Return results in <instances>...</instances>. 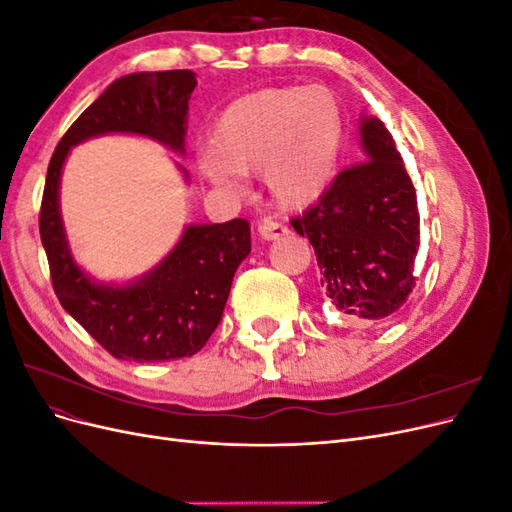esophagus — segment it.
I'll return each mask as SVG.
<instances>
[{
    "label": "esophagus",
    "instance_id": "esophagus-1",
    "mask_svg": "<svg viewBox=\"0 0 512 512\" xmlns=\"http://www.w3.org/2000/svg\"><path fill=\"white\" fill-rule=\"evenodd\" d=\"M258 235L265 239V241H275L280 237H286L288 235V228L280 222H273V220H262L258 224Z\"/></svg>",
    "mask_w": 512,
    "mask_h": 512
}]
</instances>
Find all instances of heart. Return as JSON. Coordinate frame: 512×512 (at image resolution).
<instances>
[{"mask_svg": "<svg viewBox=\"0 0 512 512\" xmlns=\"http://www.w3.org/2000/svg\"><path fill=\"white\" fill-rule=\"evenodd\" d=\"M346 143V115L329 87H265L215 119L203 175L218 188L258 175L275 205L305 209L329 192Z\"/></svg>", "mask_w": 512, "mask_h": 512, "instance_id": "heart-1", "label": "heart"}]
</instances>
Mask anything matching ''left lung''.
<instances>
[{
  "label": "left lung",
  "mask_w": 512,
  "mask_h": 512,
  "mask_svg": "<svg viewBox=\"0 0 512 512\" xmlns=\"http://www.w3.org/2000/svg\"><path fill=\"white\" fill-rule=\"evenodd\" d=\"M365 162L342 170L292 228L314 245L320 284L344 314L384 320L410 299L421 245L416 190L391 132L361 119Z\"/></svg>",
  "instance_id": "left-lung-1"
}]
</instances>
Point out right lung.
<instances>
[{
    "label": "right lung",
    "mask_w": 512,
    "mask_h": 512,
    "mask_svg": "<svg viewBox=\"0 0 512 512\" xmlns=\"http://www.w3.org/2000/svg\"><path fill=\"white\" fill-rule=\"evenodd\" d=\"M194 87L192 70L121 76L61 136L46 173L40 239L53 290L61 307L121 361H173L207 344L222 320L232 277L252 250L250 222L237 218L188 226L173 252L141 280L126 286L98 284L70 254L59 213L61 168L74 145L108 132L149 136L185 153Z\"/></svg>",
    "instance_id": "obj_1"
}]
</instances>
